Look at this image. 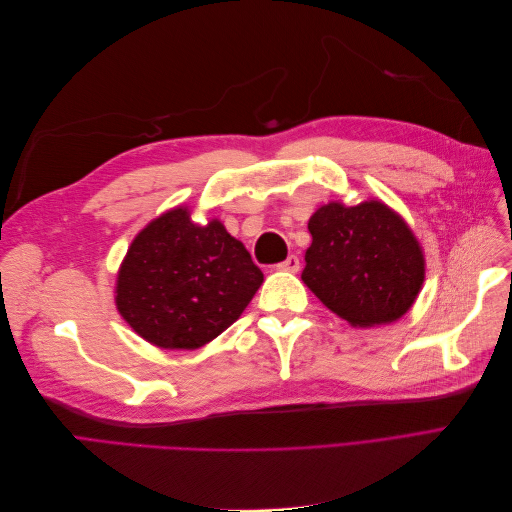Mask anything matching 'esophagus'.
I'll list each match as a JSON object with an SVG mask.
<instances>
[{
  "instance_id": "34e87169",
  "label": "esophagus",
  "mask_w": 512,
  "mask_h": 512,
  "mask_svg": "<svg viewBox=\"0 0 512 512\" xmlns=\"http://www.w3.org/2000/svg\"><path fill=\"white\" fill-rule=\"evenodd\" d=\"M299 267H301V262L294 254L288 256L284 262H280V265H277V269H280V271H290V273H297Z\"/></svg>"
}]
</instances>
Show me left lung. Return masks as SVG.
Instances as JSON below:
<instances>
[{
    "mask_svg": "<svg viewBox=\"0 0 512 512\" xmlns=\"http://www.w3.org/2000/svg\"><path fill=\"white\" fill-rule=\"evenodd\" d=\"M303 284L344 318L369 329L406 316L425 284V254L408 222L380 198L316 209L307 224Z\"/></svg>",
    "mask_w": 512,
    "mask_h": 512,
    "instance_id": "8db88e82",
    "label": "left lung"
}]
</instances>
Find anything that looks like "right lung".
<instances>
[{
  "label": "right lung",
  "mask_w": 512,
  "mask_h": 512,
  "mask_svg": "<svg viewBox=\"0 0 512 512\" xmlns=\"http://www.w3.org/2000/svg\"><path fill=\"white\" fill-rule=\"evenodd\" d=\"M245 245L211 218L179 205L130 243L115 280V305L130 329L162 350H196L224 333L260 288Z\"/></svg>",
  "instance_id": "1"
}]
</instances>
